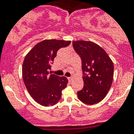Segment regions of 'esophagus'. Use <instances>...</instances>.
Returning a JSON list of instances; mask_svg holds the SVG:
<instances>
[{
    "label": "esophagus",
    "mask_w": 134,
    "mask_h": 134,
    "mask_svg": "<svg viewBox=\"0 0 134 134\" xmlns=\"http://www.w3.org/2000/svg\"><path fill=\"white\" fill-rule=\"evenodd\" d=\"M67 79H68V81L69 82H71V81H72V77H67Z\"/></svg>",
    "instance_id": "34e87169"
}]
</instances>
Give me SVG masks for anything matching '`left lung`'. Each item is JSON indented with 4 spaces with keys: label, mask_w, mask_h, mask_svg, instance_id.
<instances>
[{
    "label": "left lung",
    "mask_w": 134,
    "mask_h": 134,
    "mask_svg": "<svg viewBox=\"0 0 134 134\" xmlns=\"http://www.w3.org/2000/svg\"><path fill=\"white\" fill-rule=\"evenodd\" d=\"M73 47L82 61L84 87L77 92L81 102L92 105L100 102L113 81L114 65L104 50L92 42L75 41Z\"/></svg>",
    "instance_id": "obj_1"
}]
</instances>
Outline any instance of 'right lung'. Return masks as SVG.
<instances>
[{
  "instance_id": "right-lung-1",
  "label": "right lung",
  "mask_w": 134,
  "mask_h": 134,
  "mask_svg": "<svg viewBox=\"0 0 134 134\" xmlns=\"http://www.w3.org/2000/svg\"><path fill=\"white\" fill-rule=\"evenodd\" d=\"M70 43V41L46 40L36 44L25 57L22 65L24 82L31 97L42 106L57 103L62 90L67 87L68 80L65 77L49 71L57 51Z\"/></svg>"
}]
</instances>
